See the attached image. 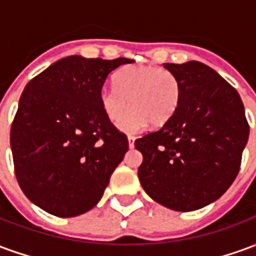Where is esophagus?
<instances>
[{"instance_id": "obj_1", "label": "esophagus", "mask_w": 256, "mask_h": 256, "mask_svg": "<svg viewBox=\"0 0 256 256\" xmlns=\"http://www.w3.org/2000/svg\"><path fill=\"white\" fill-rule=\"evenodd\" d=\"M128 146H130V148H134V141H136V137H134V136H128Z\"/></svg>"}]
</instances>
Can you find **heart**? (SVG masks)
<instances>
[{"label": "heart", "mask_w": 256, "mask_h": 256, "mask_svg": "<svg viewBox=\"0 0 256 256\" xmlns=\"http://www.w3.org/2000/svg\"><path fill=\"white\" fill-rule=\"evenodd\" d=\"M116 86L100 92V104L114 123L122 119L128 102L132 108L120 122L126 133L148 126H163L172 119L182 97L181 84L170 71L152 66H130L116 75Z\"/></svg>", "instance_id": "1"}]
</instances>
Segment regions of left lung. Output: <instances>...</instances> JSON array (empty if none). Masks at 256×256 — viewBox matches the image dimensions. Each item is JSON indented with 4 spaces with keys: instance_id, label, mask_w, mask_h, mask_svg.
<instances>
[{
    "instance_id": "8db88e82",
    "label": "left lung",
    "mask_w": 256,
    "mask_h": 256,
    "mask_svg": "<svg viewBox=\"0 0 256 256\" xmlns=\"http://www.w3.org/2000/svg\"><path fill=\"white\" fill-rule=\"evenodd\" d=\"M180 80L176 115L136 140L142 154L138 178L150 198L167 208L194 211L212 203L238 174L250 134L237 90L200 62L166 63Z\"/></svg>"
}]
</instances>
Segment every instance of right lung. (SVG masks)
Listing matches in <instances>:
<instances>
[{"label":"right lung","mask_w":256,"mask_h":256,"mask_svg":"<svg viewBox=\"0 0 256 256\" xmlns=\"http://www.w3.org/2000/svg\"><path fill=\"white\" fill-rule=\"evenodd\" d=\"M133 60L68 56L26 84L10 128L14 174L27 198L62 218L98 203L128 150L102 112L112 71Z\"/></svg>","instance_id":"obj_1"}]
</instances>
